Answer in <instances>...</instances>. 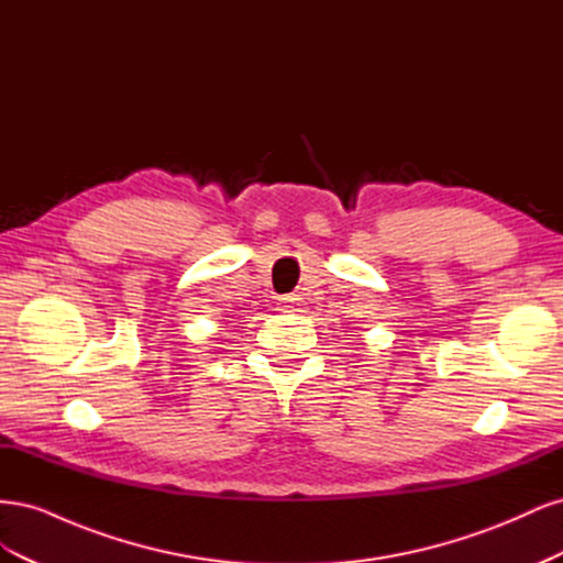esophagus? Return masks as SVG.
Here are the masks:
<instances>
[{
  "label": "esophagus",
  "mask_w": 563,
  "mask_h": 563,
  "mask_svg": "<svg viewBox=\"0 0 563 563\" xmlns=\"http://www.w3.org/2000/svg\"><path fill=\"white\" fill-rule=\"evenodd\" d=\"M282 300H284V308H294V302H296L294 296H286V298H282Z\"/></svg>",
  "instance_id": "esophagus-1"
}]
</instances>
